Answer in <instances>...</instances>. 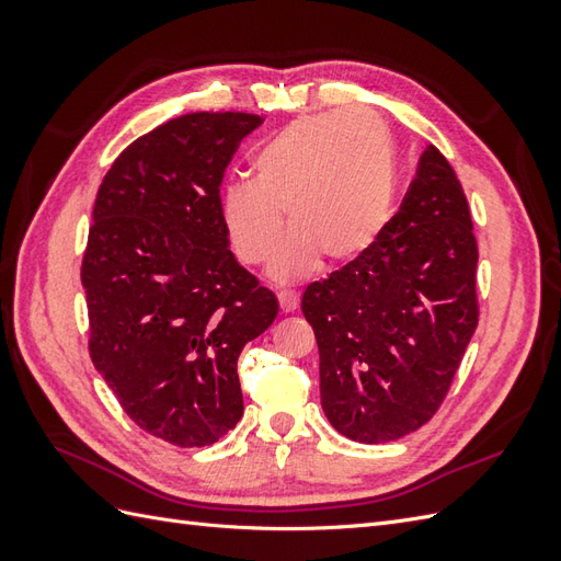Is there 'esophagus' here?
Returning <instances> with one entry per match:
<instances>
[{
  "label": "esophagus",
  "instance_id": "1",
  "mask_svg": "<svg viewBox=\"0 0 561 561\" xmlns=\"http://www.w3.org/2000/svg\"><path fill=\"white\" fill-rule=\"evenodd\" d=\"M278 304H280V309L285 313H293V311L299 309V295L295 290H280L278 293Z\"/></svg>",
  "mask_w": 561,
  "mask_h": 561
}]
</instances>
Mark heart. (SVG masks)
I'll list each match as a JSON object with an SVG mask.
<instances>
[{"mask_svg":"<svg viewBox=\"0 0 561 561\" xmlns=\"http://www.w3.org/2000/svg\"><path fill=\"white\" fill-rule=\"evenodd\" d=\"M254 182L229 184L219 213L243 264L276 252L271 276L295 283L313 276L322 257L353 262L375 248L396 203V154L386 126L367 112L299 118L254 154Z\"/></svg>","mask_w":561,"mask_h":561,"instance_id":"b5f03b06","label":"heart"}]
</instances>
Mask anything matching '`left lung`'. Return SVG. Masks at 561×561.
<instances>
[{
  "label": "left lung",
  "instance_id": "obj_1",
  "mask_svg": "<svg viewBox=\"0 0 561 561\" xmlns=\"http://www.w3.org/2000/svg\"><path fill=\"white\" fill-rule=\"evenodd\" d=\"M474 268L463 186L428 145L375 248L301 297L320 353L322 412L339 433L379 445L433 419L478 328Z\"/></svg>",
  "mask_w": 561,
  "mask_h": 561
}]
</instances>
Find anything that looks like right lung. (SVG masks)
<instances>
[{"label": "right lung", "mask_w": 561, "mask_h": 561, "mask_svg": "<svg viewBox=\"0 0 561 561\" xmlns=\"http://www.w3.org/2000/svg\"><path fill=\"white\" fill-rule=\"evenodd\" d=\"M264 118L194 112L130 142L100 184L81 283L89 351L124 412L175 447H206L243 416L236 363L278 299L236 262L219 186Z\"/></svg>", "instance_id": "obj_1"}]
</instances>
